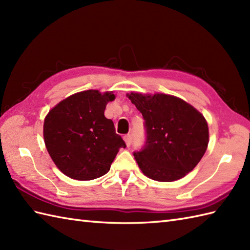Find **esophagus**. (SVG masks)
<instances>
[{
  "label": "esophagus",
  "instance_id": "esophagus-1",
  "mask_svg": "<svg viewBox=\"0 0 250 250\" xmlns=\"http://www.w3.org/2000/svg\"><path fill=\"white\" fill-rule=\"evenodd\" d=\"M124 140H125V142L126 146L129 147V146L131 145V143H132V136H131V134H128V135L124 136Z\"/></svg>",
  "mask_w": 250,
  "mask_h": 250
}]
</instances>
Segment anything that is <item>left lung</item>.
<instances>
[{
  "label": "left lung",
  "mask_w": 250,
  "mask_h": 250,
  "mask_svg": "<svg viewBox=\"0 0 250 250\" xmlns=\"http://www.w3.org/2000/svg\"><path fill=\"white\" fill-rule=\"evenodd\" d=\"M128 97L145 120V144L133 153L142 172L158 182H174L192 171L208 145L202 114L173 95L131 92Z\"/></svg>",
  "instance_id": "1"
}]
</instances>
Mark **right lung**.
<instances>
[{"label":"right lung","mask_w":250,"mask_h":250,"mask_svg":"<svg viewBox=\"0 0 250 250\" xmlns=\"http://www.w3.org/2000/svg\"><path fill=\"white\" fill-rule=\"evenodd\" d=\"M113 100L111 92L87 90L61 101L46 116V148L66 176L77 180L103 176L120 148H125L114 122L104 116L106 104Z\"/></svg>","instance_id":"1"}]
</instances>
